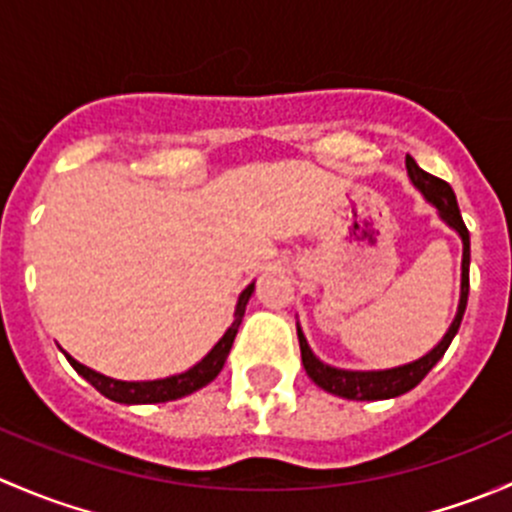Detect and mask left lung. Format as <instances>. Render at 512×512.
<instances>
[{"label":"left lung","instance_id":"1","mask_svg":"<svg viewBox=\"0 0 512 512\" xmlns=\"http://www.w3.org/2000/svg\"><path fill=\"white\" fill-rule=\"evenodd\" d=\"M406 168H409L411 183L421 190L423 198H426L428 203L436 205L438 213H441V218L446 220V223L451 225L458 235H461V240H463L461 304H458V314H456V319H453L451 329H448L446 337L441 339V344H438L433 352L421 356L418 361H411V364L396 366V369H384V371H347V369H334V366L322 364V361L312 354V349H309L302 329L297 327L299 349H302V364H304V371L309 374V379H312L317 386H322L324 391H329V394L344 396V399L381 401V399H394V396H401V394H406V391L414 389L416 384H421L423 376H426L428 371L438 364V359L446 354L448 344L453 342L458 327H461L463 312H466L468 267H471V237H468V227H466V223H463L461 210H458L456 193H453V188L446 183V180L436 178V175H431V173H426V170L418 168L416 160L411 156H406Z\"/></svg>","mask_w":512,"mask_h":512}]
</instances>
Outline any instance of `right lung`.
I'll list each match as a JSON object with an SVG mask.
<instances>
[{
	"label": "right lung",
	"mask_w": 512,
	"mask_h": 512,
	"mask_svg": "<svg viewBox=\"0 0 512 512\" xmlns=\"http://www.w3.org/2000/svg\"><path fill=\"white\" fill-rule=\"evenodd\" d=\"M252 287L255 285H247V289H242L240 299H237V309H235V322L230 324V329L225 332V337L210 349V354L205 356L203 361L193 366V369L183 371L178 376H168V379H156V381H116V379H108V376L98 374V371L89 369V366L79 364L74 356L66 354L69 364L94 386L96 391H101L106 399L118 401V404H165V401H175L180 396H188L193 391L203 389L205 384L215 379L223 369L227 354H230L232 342H235V334L237 327L242 322V314H245L247 307V299H250Z\"/></svg>",
	"instance_id": "add662e5"
}]
</instances>
